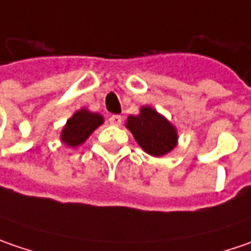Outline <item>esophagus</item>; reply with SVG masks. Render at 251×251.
Here are the masks:
<instances>
[{
  "mask_svg": "<svg viewBox=\"0 0 251 251\" xmlns=\"http://www.w3.org/2000/svg\"><path fill=\"white\" fill-rule=\"evenodd\" d=\"M109 124L114 126H119L122 124V116H121V115H112V116L109 118Z\"/></svg>",
  "mask_w": 251,
  "mask_h": 251,
  "instance_id": "esophagus-1",
  "label": "esophagus"
}]
</instances>
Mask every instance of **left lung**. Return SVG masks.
Listing matches in <instances>:
<instances>
[{
  "label": "left lung",
  "mask_w": 251,
  "mask_h": 251,
  "mask_svg": "<svg viewBox=\"0 0 251 251\" xmlns=\"http://www.w3.org/2000/svg\"><path fill=\"white\" fill-rule=\"evenodd\" d=\"M125 125L137 145L153 157L166 156L178 145L177 127L149 105L140 106L139 115H129Z\"/></svg>",
  "instance_id": "obj_1"
}]
</instances>
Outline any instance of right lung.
Masks as SVG:
<instances>
[{"label": "right lung", "instance_id": "1", "mask_svg": "<svg viewBox=\"0 0 251 251\" xmlns=\"http://www.w3.org/2000/svg\"><path fill=\"white\" fill-rule=\"evenodd\" d=\"M104 124V116L91 112L87 108L75 111L70 119H67L60 133V140L67 147H78L91 136L97 127Z\"/></svg>", "mask_w": 251, "mask_h": 251}]
</instances>
